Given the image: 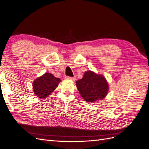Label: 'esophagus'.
<instances>
[{
    "label": "esophagus",
    "instance_id": "34e87169",
    "mask_svg": "<svg viewBox=\"0 0 149 149\" xmlns=\"http://www.w3.org/2000/svg\"><path fill=\"white\" fill-rule=\"evenodd\" d=\"M65 78L66 79H71L72 81H75L76 77H70V76H66Z\"/></svg>",
    "mask_w": 149,
    "mask_h": 149
}]
</instances>
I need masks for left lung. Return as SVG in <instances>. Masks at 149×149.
<instances>
[{"label": "left lung", "instance_id": "8db88e82", "mask_svg": "<svg viewBox=\"0 0 149 149\" xmlns=\"http://www.w3.org/2000/svg\"><path fill=\"white\" fill-rule=\"evenodd\" d=\"M76 84L81 96L88 102L103 100L109 91L106 78L90 70L85 72L83 78L78 80Z\"/></svg>", "mask_w": 149, "mask_h": 149}]
</instances>
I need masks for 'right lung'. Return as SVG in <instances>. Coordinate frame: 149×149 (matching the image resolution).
Instances as JSON below:
<instances>
[{
  "label": "right lung",
  "mask_w": 149,
  "mask_h": 149,
  "mask_svg": "<svg viewBox=\"0 0 149 149\" xmlns=\"http://www.w3.org/2000/svg\"><path fill=\"white\" fill-rule=\"evenodd\" d=\"M60 78H56L49 73H45L42 76L37 78L33 83L34 94L40 99L47 97L55 90L59 83Z\"/></svg>",
  "instance_id": "add662e5"
}]
</instances>
